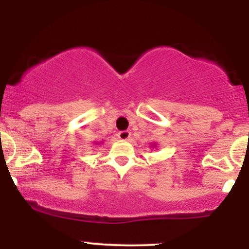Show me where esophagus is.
<instances>
[{
	"mask_svg": "<svg viewBox=\"0 0 249 249\" xmlns=\"http://www.w3.org/2000/svg\"><path fill=\"white\" fill-rule=\"evenodd\" d=\"M130 137H131L130 131H121V132H118V138L122 139V141H128Z\"/></svg>",
	"mask_w": 249,
	"mask_h": 249,
	"instance_id": "esophagus-1",
	"label": "esophagus"
}]
</instances>
